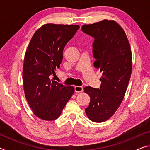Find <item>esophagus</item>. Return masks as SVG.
Returning a JSON list of instances; mask_svg holds the SVG:
<instances>
[{
	"label": "esophagus",
	"mask_w": 150,
	"mask_h": 150,
	"mask_svg": "<svg viewBox=\"0 0 150 150\" xmlns=\"http://www.w3.org/2000/svg\"><path fill=\"white\" fill-rule=\"evenodd\" d=\"M74 88H75V93H81L83 91V87H80V86H75Z\"/></svg>",
	"instance_id": "1"
}]
</instances>
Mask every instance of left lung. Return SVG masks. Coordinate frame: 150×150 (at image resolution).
Segmentation results:
<instances>
[{
    "instance_id": "left-lung-1",
    "label": "left lung",
    "mask_w": 150,
    "mask_h": 150,
    "mask_svg": "<svg viewBox=\"0 0 150 150\" xmlns=\"http://www.w3.org/2000/svg\"><path fill=\"white\" fill-rule=\"evenodd\" d=\"M81 30L95 38L93 65L103 73L100 88H84L91 98L85 112L91 121L103 122L114 115L125 95L132 73L130 45L125 32L115 20L84 24Z\"/></svg>"
}]
</instances>
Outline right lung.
Returning a JSON list of instances; mask_svg holds the SVG:
<instances>
[{
  "label": "right lung",
  "mask_w": 150,
  "mask_h": 150,
  "mask_svg": "<svg viewBox=\"0 0 150 150\" xmlns=\"http://www.w3.org/2000/svg\"><path fill=\"white\" fill-rule=\"evenodd\" d=\"M79 28L78 25L45 24L33 35L24 55V91L34 115L42 120L57 119L74 93V87L50 79L60 67L65 45Z\"/></svg>",
  "instance_id": "add662e5"
}]
</instances>
